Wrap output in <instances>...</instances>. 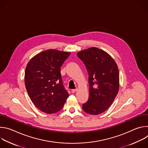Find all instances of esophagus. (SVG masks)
Instances as JSON below:
<instances>
[{
	"instance_id": "esophagus-1",
	"label": "esophagus",
	"mask_w": 148,
	"mask_h": 148,
	"mask_svg": "<svg viewBox=\"0 0 148 148\" xmlns=\"http://www.w3.org/2000/svg\"><path fill=\"white\" fill-rule=\"evenodd\" d=\"M77 89H73V90H71V92L74 93L77 91Z\"/></svg>"
}]
</instances>
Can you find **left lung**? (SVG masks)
Wrapping results in <instances>:
<instances>
[{"instance_id": "obj_1", "label": "left lung", "mask_w": 148, "mask_h": 148, "mask_svg": "<svg viewBox=\"0 0 148 148\" xmlns=\"http://www.w3.org/2000/svg\"><path fill=\"white\" fill-rule=\"evenodd\" d=\"M77 56L85 64L89 75V98L82 104V109L91 115L100 114L111 106L118 92V66L110 54L97 47L82 50Z\"/></svg>"}]
</instances>
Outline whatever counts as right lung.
<instances>
[{
	"instance_id": "obj_1",
	"label": "right lung",
	"mask_w": 148,
	"mask_h": 148,
	"mask_svg": "<svg viewBox=\"0 0 148 148\" xmlns=\"http://www.w3.org/2000/svg\"><path fill=\"white\" fill-rule=\"evenodd\" d=\"M70 52L47 50L34 56L25 70V86L35 106L46 114L60 111L69 95L63 86L60 67Z\"/></svg>"
}]
</instances>
